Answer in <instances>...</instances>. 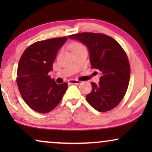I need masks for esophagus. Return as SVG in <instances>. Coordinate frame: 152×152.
I'll return each instance as SVG.
<instances>
[{
	"mask_svg": "<svg viewBox=\"0 0 152 152\" xmlns=\"http://www.w3.org/2000/svg\"><path fill=\"white\" fill-rule=\"evenodd\" d=\"M68 83L70 84H80L81 82L80 81L76 80H70L68 81Z\"/></svg>",
	"mask_w": 152,
	"mask_h": 152,
	"instance_id": "1",
	"label": "esophagus"
}]
</instances>
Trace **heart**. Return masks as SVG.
Returning a JSON list of instances; mask_svg holds the SVG:
<instances>
[{
    "instance_id": "heart-1",
    "label": "heart",
    "mask_w": 152,
    "mask_h": 152,
    "mask_svg": "<svg viewBox=\"0 0 152 152\" xmlns=\"http://www.w3.org/2000/svg\"><path fill=\"white\" fill-rule=\"evenodd\" d=\"M84 49V47L81 44V43H74L73 45H72V50H82Z\"/></svg>"
}]
</instances>
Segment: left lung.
I'll return each instance as SVG.
<instances>
[{
  "label": "left lung",
  "mask_w": 152,
  "mask_h": 152,
  "mask_svg": "<svg viewBox=\"0 0 152 152\" xmlns=\"http://www.w3.org/2000/svg\"><path fill=\"white\" fill-rule=\"evenodd\" d=\"M68 38L86 45L91 67L100 71L99 84L91 83L92 91L86 97L89 104L99 112L117 107L125 95L130 79L125 52L115 39L104 34L84 32Z\"/></svg>",
  "instance_id": "1"
}]
</instances>
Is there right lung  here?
<instances>
[{
	"label": "right lung",
	"mask_w": 152,
	"mask_h": 152,
	"mask_svg": "<svg viewBox=\"0 0 152 152\" xmlns=\"http://www.w3.org/2000/svg\"><path fill=\"white\" fill-rule=\"evenodd\" d=\"M68 37L39 41L30 45L20 57L16 83L22 98L34 111L45 113L55 109L68 88L57 84L48 72L53 70L57 52Z\"/></svg>",
	"instance_id": "add662e5"
}]
</instances>
